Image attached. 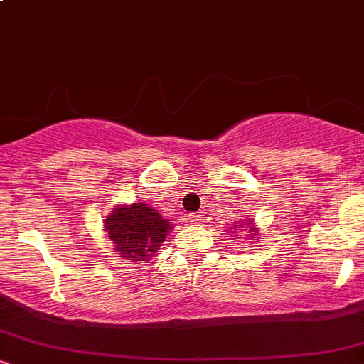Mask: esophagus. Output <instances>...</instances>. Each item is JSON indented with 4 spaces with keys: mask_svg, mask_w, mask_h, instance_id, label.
<instances>
[{
    "mask_svg": "<svg viewBox=\"0 0 364 364\" xmlns=\"http://www.w3.org/2000/svg\"><path fill=\"white\" fill-rule=\"evenodd\" d=\"M202 220H203V217L200 214H190V215H188V223L193 224V225L202 224Z\"/></svg>",
    "mask_w": 364,
    "mask_h": 364,
    "instance_id": "34e87169",
    "label": "esophagus"
}]
</instances>
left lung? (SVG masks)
Returning a JSON list of instances; mask_svg holds the SVG:
<instances>
[{
  "instance_id": "obj_1",
  "label": "left lung",
  "mask_w": 364,
  "mask_h": 364,
  "mask_svg": "<svg viewBox=\"0 0 364 364\" xmlns=\"http://www.w3.org/2000/svg\"><path fill=\"white\" fill-rule=\"evenodd\" d=\"M245 228L247 229L246 232L244 231ZM235 231L246 232V237H248V240H253V237H257L258 235H260V228H257V224H255L253 220H246V219L236 220ZM235 240H237V237H235ZM236 243H237V241H236Z\"/></svg>"
}]
</instances>
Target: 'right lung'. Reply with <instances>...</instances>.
<instances>
[{"label": "right lung", "instance_id": "obj_1", "mask_svg": "<svg viewBox=\"0 0 364 364\" xmlns=\"http://www.w3.org/2000/svg\"><path fill=\"white\" fill-rule=\"evenodd\" d=\"M173 229L169 217H162L145 202L119 203L104 219V231L112 248L132 262H150Z\"/></svg>", "mask_w": 364, "mask_h": 364}]
</instances>
